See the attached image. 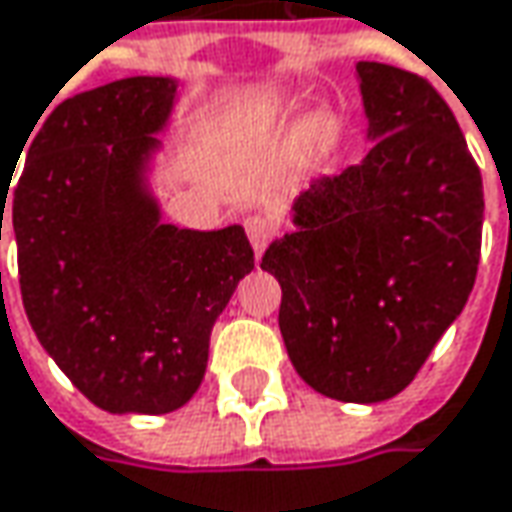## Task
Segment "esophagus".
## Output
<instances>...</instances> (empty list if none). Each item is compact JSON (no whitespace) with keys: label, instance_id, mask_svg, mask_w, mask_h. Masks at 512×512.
I'll list each match as a JSON object with an SVG mask.
<instances>
[{"label":"esophagus","instance_id":"34e87169","mask_svg":"<svg viewBox=\"0 0 512 512\" xmlns=\"http://www.w3.org/2000/svg\"><path fill=\"white\" fill-rule=\"evenodd\" d=\"M246 234H249V243H252V249H255V255L260 257L266 252V246H269V240H272V223H269V217H263V214H252V217H246Z\"/></svg>","mask_w":512,"mask_h":512}]
</instances>
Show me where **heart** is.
Masks as SVG:
<instances>
[{"label": "heart", "instance_id": "1", "mask_svg": "<svg viewBox=\"0 0 512 512\" xmlns=\"http://www.w3.org/2000/svg\"><path fill=\"white\" fill-rule=\"evenodd\" d=\"M338 137H341V123L332 111H318L309 117L306 123V145H309V154L315 160H323L326 154L335 151L338 145Z\"/></svg>", "mask_w": 512, "mask_h": 512}]
</instances>
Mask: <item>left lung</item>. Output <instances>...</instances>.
Listing matches in <instances>:
<instances>
[{"label":"left lung","instance_id":"8db88e82","mask_svg":"<svg viewBox=\"0 0 512 512\" xmlns=\"http://www.w3.org/2000/svg\"><path fill=\"white\" fill-rule=\"evenodd\" d=\"M369 154L292 203L260 269L280 335L326 398L378 404L412 384L473 292L484 189L450 105L427 79L358 62Z\"/></svg>","mask_w":512,"mask_h":512}]
</instances>
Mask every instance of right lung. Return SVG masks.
<instances>
[{
	"label": "right lung",
	"instance_id": "1",
	"mask_svg": "<svg viewBox=\"0 0 512 512\" xmlns=\"http://www.w3.org/2000/svg\"><path fill=\"white\" fill-rule=\"evenodd\" d=\"M177 97V77H128L59 102L11 194L36 338L91 404L117 415L189 401L214 321L255 269L243 226L200 232L163 220L151 171Z\"/></svg>",
	"mask_w": 512,
	"mask_h": 512
}]
</instances>
